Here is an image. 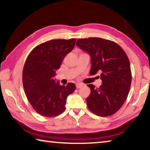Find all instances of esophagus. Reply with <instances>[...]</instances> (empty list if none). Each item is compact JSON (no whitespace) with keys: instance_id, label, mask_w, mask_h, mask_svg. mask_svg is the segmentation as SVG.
<instances>
[{"instance_id":"esophagus-1","label":"esophagus","mask_w":150,"mask_h":150,"mask_svg":"<svg viewBox=\"0 0 150 150\" xmlns=\"http://www.w3.org/2000/svg\"><path fill=\"white\" fill-rule=\"evenodd\" d=\"M82 86L83 85L81 84V83H77V84H76V87H77V88H79L82 87Z\"/></svg>"}]
</instances>
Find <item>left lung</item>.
I'll return each instance as SVG.
<instances>
[{
	"label": "left lung",
	"mask_w": 150,
	"mask_h": 150,
	"mask_svg": "<svg viewBox=\"0 0 150 150\" xmlns=\"http://www.w3.org/2000/svg\"><path fill=\"white\" fill-rule=\"evenodd\" d=\"M76 45L89 55L90 74L99 72L102 80L98 88L87 85L91 88L87 98L88 109L100 116L113 115L123 105L130 91L132 73L128 56L116 43L100 38L79 39Z\"/></svg>",
	"instance_id": "8db88e82"
}]
</instances>
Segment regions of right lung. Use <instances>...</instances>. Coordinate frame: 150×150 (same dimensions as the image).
<instances>
[{"mask_svg": "<svg viewBox=\"0 0 150 150\" xmlns=\"http://www.w3.org/2000/svg\"><path fill=\"white\" fill-rule=\"evenodd\" d=\"M75 42V38L50 40L35 47L27 57L22 73L24 89L30 105L40 115L53 117L62 113L67 96L75 90L74 83L60 85L54 79Z\"/></svg>", "mask_w": 150, "mask_h": 150, "instance_id": "1", "label": "right lung"}]
</instances>
